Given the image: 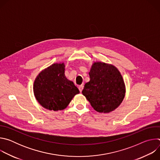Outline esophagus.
I'll list each match as a JSON object with an SVG mask.
<instances>
[{
    "label": "esophagus",
    "mask_w": 160,
    "mask_h": 160,
    "mask_svg": "<svg viewBox=\"0 0 160 160\" xmlns=\"http://www.w3.org/2000/svg\"><path fill=\"white\" fill-rule=\"evenodd\" d=\"M83 87H84V86H83V85H80V86L78 87V89H79L80 92L82 91V90H83Z\"/></svg>",
    "instance_id": "obj_1"
}]
</instances>
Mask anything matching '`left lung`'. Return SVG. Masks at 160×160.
I'll list each match as a JSON object with an SVG mask.
<instances>
[{"instance_id":"1","label":"left lung","mask_w":160,"mask_h":160,"mask_svg":"<svg viewBox=\"0 0 160 160\" xmlns=\"http://www.w3.org/2000/svg\"><path fill=\"white\" fill-rule=\"evenodd\" d=\"M90 81L83 95L99 112H109L117 108L125 95V85L117 68L105 62H94L89 72Z\"/></svg>"}]
</instances>
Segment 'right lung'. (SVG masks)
I'll list each match as a JSON object with an SVG mask.
<instances>
[{
  "mask_svg": "<svg viewBox=\"0 0 160 160\" xmlns=\"http://www.w3.org/2000/svg\"><path fill=\"white\" fill-rule=\"evenodd\" d=\"M64 63H55L42 70L33 83V92L39 104L49 110H62L73 98L79 94L78 88L64 75Z\"/></svg>",
  "mask_w": 160,
  "mask_h": 160,
  "instance_id": "1",
  "label": "right lung"
}]
</instances>
